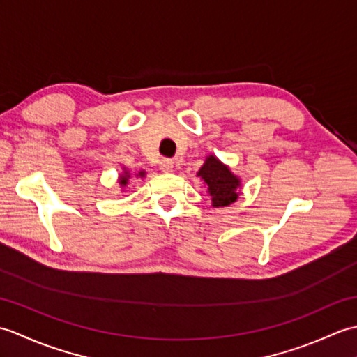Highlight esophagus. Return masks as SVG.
I'll return each instance as SVG.
<instances>
[{
  "label": "esophagus",
  "mask_w": 357,
  "mask_h": 357,
  "mask_svg": "<svg viewBox=\"0 0 357 357\" xmlns=\"http://www.w3.org/2000/svg\"><path fill=\"white\" fill-rule=\"evenodd\" d=\"M159 167H161V170L164 173H170L174 169V162L172 161V159H162V161L159 162Z\"/></svg>",
  "instance_id": "34e87169"
}]
</instances>
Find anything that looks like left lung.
Here are the masks:
<instances>
[{
    "mask_svg": "<svg viewBox=\"0 0 357 357\" xmlns=\"http://www.w3.org/2000/svg\"><path fill=\"white\" fill-rule=\"evenodd\" d=\"M207 188L211 207H229L241 195V178L215 155H208L196 173Z\"/></svg>",
    "mask_w": 357,
    "mask_h": 357,
    "instance_id": "obj_1",
    "label": "left lung"
}]
</instances>
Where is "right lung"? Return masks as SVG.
<instances>
[{
  "label": "right lung",
  "mask_w": 357,
  "mask_h": 357,
  "mask_svg": "<svg viewBox=\"0 0 357 357\" xmlns=\"http://www.w3.org/2000/svg\"><path fill=\"white\" fill-rule=\"evenodd\" d=\"M135 176H136V178H144V176H146V172L141 170V172L136 173ZM130 178H132L130 170H128L127 167H123V172H121L119 176H118V184H119V187H121V193L126 192V187H127L128 179H130Z\"/></svg>",
  "instance_id": "add662e5"
}]
</instances>
